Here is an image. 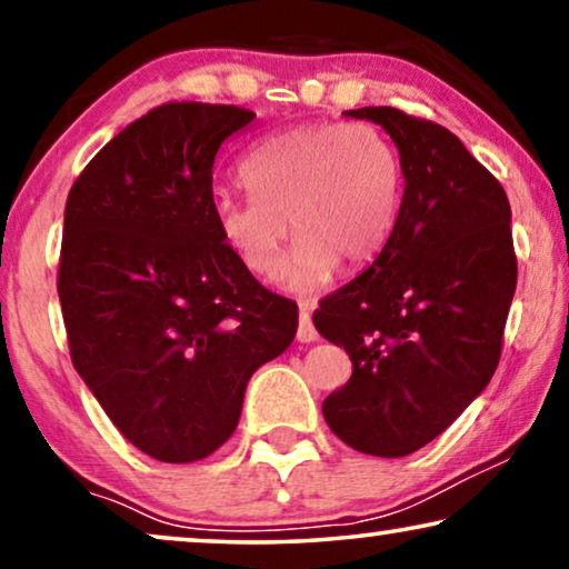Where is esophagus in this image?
<instances>
[{
  "label": "esophagus",
  "instance_id": "esophagus-1",
  "mask_svg": "<svg viewBox=\"0 0 569 569\" xmlns=\"http://www.w3.org/2000/svg\"><path fill=\"white\" fill-rule=\"evenodd\" d=\"M318 339V331L313 326V318H310L308 310H300V318H298V341L302 345H310V341Z\"/></svg>",
  "mask_w": 569,
  "mask_h": 569
}]
</instances>
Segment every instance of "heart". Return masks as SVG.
<instances>
[{
  "instance_id": "1",
  "label": "heart",
  "mask_w": 569,
  "mask_h": 569,
  "mask_svg": "<svg viewBox=\"0 0 569 569\" xmlns=\"http://www.w3.org/2000/svg\"><path fill=\"white\" fill-rule=\"evenodd\" d=\"M248 193L217 191L212 217L240 263L271 279L282 263L287 220L298 243L284 269L292 292L329 282L337 261L357 269L391 236L401 166L372 123H300L263 139L240 166Z\"/></svg>"
}]
</instances>
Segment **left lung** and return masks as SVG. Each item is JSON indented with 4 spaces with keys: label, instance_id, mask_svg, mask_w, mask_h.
I'll list each match as a JSON object with an SVG mask.
<instances>
[{
    "label": "left lung",
    "instance_id": "1",
    "mask_svg": "<svg viewBox=\"0 0 569 569\" xmlns=\"http://www.w3.org/2000/svg\"><path fill=\"white\" fill-rule=\"evenodd\" d=\"M347 116L399 147L403 197L376 261L313 313L352 360L323 417L349 448L401 458L448 430L495 376L518 279L510 201L440 123L388 106Z\"/></svg>",
    "mask_w": 569,
    "mask_h": 569
}]
</instances>
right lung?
I'll use <instances>...</instances> for the list:
<instances>
[{
    "instance_id": "1",
    "label": "right lung",
    "mask_w": 569,
    "mask_h": 569,
    "mask_svg": "<svg viewBox=\"0 0 569 569\" xmlns=\"http://www.w3.org/2000/svg\"><path fill=\"white\" fill-rule=\"evenodd\" d=\"M253 119L152 108L67 199L57 290L74 370L123 438L166 463L214 453L248 380L298 331V306L256 282L212 217L217 150Z\"/></svg>"
}]
</instances>
